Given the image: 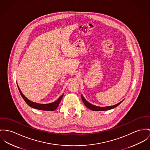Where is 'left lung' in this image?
I'll use <instances>...</instances> for the list:
<instances>
[{
  "instance_id": "1",
  "label": "left lung",
  "mask_w": 150,
  "mask_h": 150,
  "mask_svg": "<svg viewBox=\"0 0 150 150\" xmlns=\"http://www.w3.org/2000/svg\"><path fill=\"white\" fill-rule=\"evenodd\" d=\"M81 99L83 102L84 104V105L90 110H92V111H106V110H109L112 108H115L116 107H117V105H119L121 103L122 101H121L120 102L116 104L115 105H111V106H107V107H99V106H96L95 105H93L92 104L89 103L87 100H86V99L83 97V96L82 95H81Z\"/></svg>"
}]
</instances>
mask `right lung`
Here are the masks:
<instances>
[{
  "instance_id": "right-lung-1",
  "label": "right lung",
  "mask_w": 150,
  "mask_h": 150,
  "mask_svg": "<svg viewBox=\"0 0 150 150\" xmlns=\"http://www.w3.org/2000/svg\"><path fill=\"white\" fill-rule=\"evenodd\" d=\"M19 91L20 92V93L22 96V97L23 98L24 100L26 102V103L29 106H30L32 108H34L35 109H38V110H44V111H52L55 110L59 105V104L60 103L63 96V93L58 98V99L51 103L48 104H40L38 103H36L31 101L30 100H29L28 99H27L24 95L23 93L21 91V89L19 88L18 85L17 84Z\"/></svg>"
}]
</instances>
